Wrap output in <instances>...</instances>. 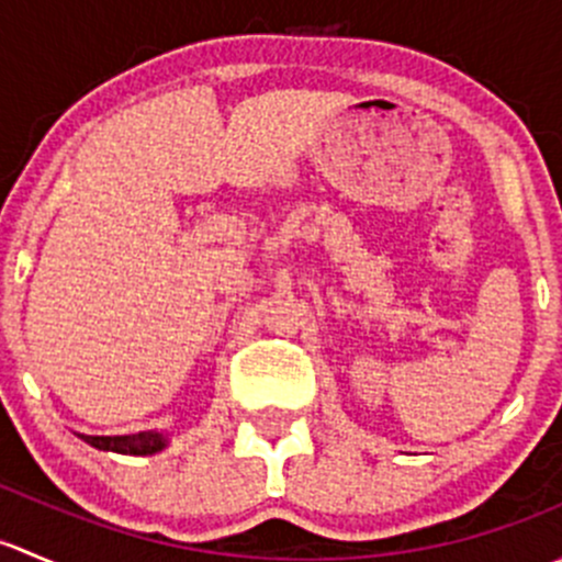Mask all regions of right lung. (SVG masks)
Listing matches in <instances>:
<instances>
[{"mask_svg": "<svg viewBox=\"0 0 562 562\" xmlns=\"http://www.w3.org/2000/svg\"><path fill=\"white\" fill-rule=\"evenodd\" d=\"M76 435L83 440V443L94 446V449L113 451V454H127V457H151L171 443V435L157 432V429H149V432H138V435H81V432Z\"/></svg>", "mask_w": 562, "mask_h": 562, "instance_id": "right-lung-1", "label": "right lung"}]
</instances>
